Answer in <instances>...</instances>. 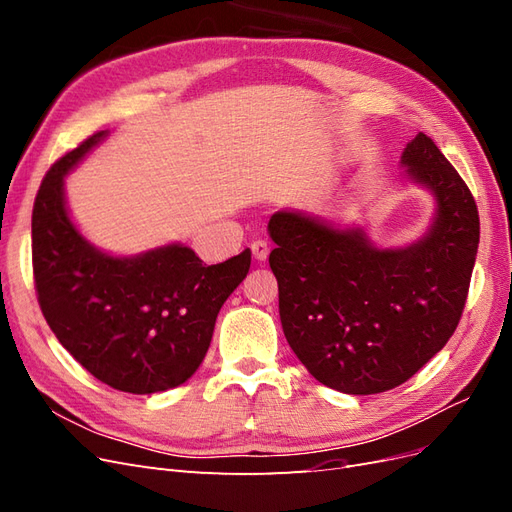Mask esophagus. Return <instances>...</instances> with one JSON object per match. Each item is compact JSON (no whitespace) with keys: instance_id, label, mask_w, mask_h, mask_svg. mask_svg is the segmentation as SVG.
<instances>
[{"instance_id":"1","label":"esophagus","mask_w":512,"mask_h":512,"mask_svg":"<svg viewBox=\"0 0 512 512\" xmlns=\"http://www.w3.org/2000/svg\"><path fill=\"white\" fill-rule=\"evenodd\" d=\"M252 256H254V260H258V262L267 260V256H269V245H267V241H262V239L254 241V243H252Z\"/></svg>"}]
</instances>
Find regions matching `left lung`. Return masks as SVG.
Returning a JSON list of instances; mask_svg holds the SVG:
<instances>
[{"mask_svg": "<svg viewBox=\"0 0 512 512\" xmlns=\"http://www.w3.org/2000/svg\"><path fill=\"white\" fill-rule=\"evenodd\" d=\"M399 164L436 205L408 245L380 247L363 226L294 209L267 226L288 344L318 382L348 395L412 378L451 339L468 299L480 235L468 185L423 132Z\"/></svg>", "mask_w": 512, "mask_h": 512, "instance_id": "8db88e82", "label": "left lung"}]
</instances>
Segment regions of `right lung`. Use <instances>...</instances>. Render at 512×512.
Wrapping results in <instances>:
<instances>
[{
  "instance_id": "right-lung-1",
  "label": "right lung",
  "mask_w": 512,
  "mask_h": 512,
  "mask_svg": "<svg viewBox=\"0 0 512 512\" xmlns=\"http://www.w3.org/2000/svg\"><path fill=\"white\" fill-rule=\"evenodd\" d=\"M106 136L96 132L66 153L40 185L32 215L36 290L59 344L91 376L123 393L151 395L194 376L252 252L207 267L183 243L117 256L85 239L70 218L66 175Z\"/></svg>"
}]
</instances>
